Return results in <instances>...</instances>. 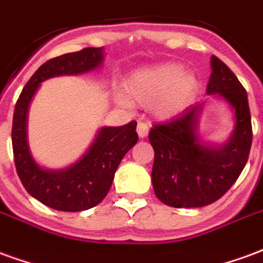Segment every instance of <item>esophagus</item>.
Wrapping results in <instances>:
<instances>
[{"label": "esophagus", "mask_w": 263, "mask_h": 263, "mask_svg": "<svg viewBox=\"0 0 263 263\" xmlns=\"http://www.w3.org/2000/svg\"><path fill=\"white\" fill-rule=\"evenodd\" d=\"M137 131L139 138H146V135L149 134V126L146 122H138Z\"/></svg>", "instance_id": "1"}]
</instances>
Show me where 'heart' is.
<instances>
[{
    "label": "heart",
    "mask_w": 263,
    "mask_h": 263,
    "mask_svg": "<svg viewBox=\"0 0 263 263\" xmlns=\"http://www.w3.org/2000/svg\"><path fill=\"white\" fill-rule=\"evenodd\" d=\"M194 87V77L184 74L182 65L165 63L134 73L126 83V92L139 104H149L159 98L156 111L160 115H172L187 104Z\"/></svg>",
    "instance_id": "obj_1"
}]
</instances>
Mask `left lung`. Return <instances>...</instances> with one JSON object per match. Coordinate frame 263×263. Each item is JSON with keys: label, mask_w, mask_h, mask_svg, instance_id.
I'll return each instance as SVG.
<instances>
[{"label": "left lung", "mask_w": 263, "mask_h": 263, "mask_svg": "<svg viewBox=\"0 0 263 263\" xmlns=\"http://www.w3.org/2000/svg\"><path fill=\"white\" fill-rule=\"evenodd\" d=\"M207 94H220L235 111V129L222 148H207L196 132L201 104L173 120L154 124L149 142L154 146L152 184L162 203L176 209L203 207L231 189L247 165L252 145L248 96L231 69L217 56L211 58Z\"/></svg>", "instance_id": "8db88e82"}]
</instances>
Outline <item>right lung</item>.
<instances>
[{
	"mask_svg": "<svg viewBox=\"0 0 263 263\" xmlns=\"http://www.w3.org/2000/svg\"><path fill=\"white\" fill-rule=\"evenodd\" d=\"M101 62L103 48L81 49L48 60L33 73L15 104L11 135L16 173L26 192L50 209L74 213L101 203L120 162L138 142L137 121H132L124 126L103 128L87 154L66 171H45L32 159L26 142V114L39 84L54 76L97 69Z\"/></svg>",
	"mask_w": 263,
	"mask_h": 263,
	"instance_id": "add662e5",
	"label": "right lung"
}]
</instances>
